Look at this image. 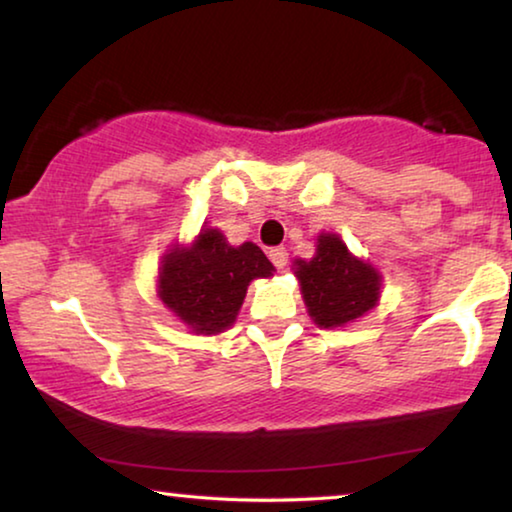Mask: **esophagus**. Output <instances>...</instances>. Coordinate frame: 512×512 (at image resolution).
I'll list each match as a JSON object with an SVG mask.
<instances>
[{
	"label": "esophagus",
	"instance_id": "34e87169",
	"mask_svg": "<svg viewBox=\"0 0 512 512\" xmlns=\"http://www.w3.org/2000/svg\"><path fill=\"white\" fill-rule=\"evenodd\" d=\"M267 256H270V261L279 267V270H283V267L288 265V251L286 247H272L270 251H267Z\"/></svg>",
	"mask_w": 512,
	"mask_h": 512
}]
</instances>
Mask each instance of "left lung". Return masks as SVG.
Wrapping results in <instances>:
<instances>
[{
    "label": "left lung",
    "mask_w": 512,
    "mask_h": 512,
    "mask_svg": "<svg viewBox=\"0 0 512 512\" xmlns=\"http://www.w3.org/2000/svg\"><path fill=\"white\" fill-rule=\"evenodd\" d=\"M293 270L306 311L318 327L355 322L380 300V272L352 256L336 233H320L316 256L311 261L297 258Z\"/></svg>",
    "instance_id": "left-lung-1"
}]
</instances>
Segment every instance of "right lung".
<instances>
[{"label": "right lung", "instance_id": "right-lung-1", "mask_svg": "<svg viewBox=\"0 0 512 512\" xmlns=\"http://www.w3.org/2000/svg\"><path fill=\"white\" fill-rule=\"evenodd\" d=\"M274 267L254 242L233 247L222 231L203 229L190 247L176 245L162 256L157 293L196 334L229 329L249 281L272 277Z\"/></svg>", "mask_w": 512, "mask_h": 512}]
</instances>
